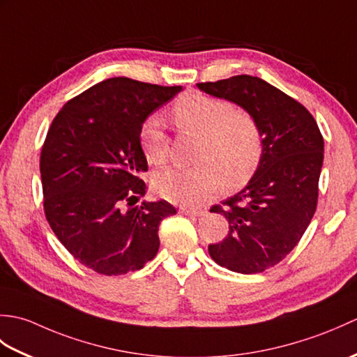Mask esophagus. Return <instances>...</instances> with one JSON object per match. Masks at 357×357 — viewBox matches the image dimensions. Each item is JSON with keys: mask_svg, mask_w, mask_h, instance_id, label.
Wrapping results in <instances>:
<instances>
[{"mask_svg": "<svg viewBox=\"0 0 357 357\" xmlns=\"http://www.w3.org/2000/svg\"><path fill=\"white\" fill-rule=\"evenodd\" d=\"M179 213L187 215V216H201L204 211L202 210H196V208H188V207H181Z\"/></svg>", "mask_w": 357, "mask_h": 357, "instance_id": "34e87169", "label": "esophagus"}]
</instances>
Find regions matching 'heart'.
<instances>
[{
    "instance_id": "heart-1",
    "label": "heart",
    "mask_w": 357,
    "mask_h": 357,
    "mask_svg": "<svg viewBox=\"0 0 357 357\" xmlns=\"http://www.w3.org/2000/svg\"><path fill=\"white\" fill-rule=\"evenodd\" d=\"M170 121L179 133L195 136L190 169H169L153 176V188L162 198L198 206L221 190L252 178L261 162L264 138L252 112L201 92H187L173 102ZM142 153L151 165L167 159V138L156 118L144 121L139 132Z\"/></svg>"
}]
</instances>
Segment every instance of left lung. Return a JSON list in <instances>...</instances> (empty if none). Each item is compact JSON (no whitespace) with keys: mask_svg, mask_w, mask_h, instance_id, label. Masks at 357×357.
Wrapping results in <instances>:
<instances>
[{"mask_svg":"<svg viewBox=\"0 0 357 357\" xmlns=\"http://www.w3.org/2000/svg\"><path fill=\"white\" fill-rule=\"evenodd\" d=\"M198 87L250 110L261 126L264 150L253 178L238 195L210 208L229 219V234L210 244L208 253L231 271L262 273L285 259L314 215L322 133L304 105L257 77L236 75Z\"/></svg>","mask_w":357,"mask_h":357,"instance_id":"left-lung-1","label":"left lung"}]
</instances>
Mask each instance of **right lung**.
Returning <instances> with one entry per match:
<instances>
[{"label": "right lung", "mask_w": 357, "mask_h": 357, "mask_svg": "<svg viewBox=\"0 0 357 357\" xmlns=\"http://www.w3.org/2000/svg\"><path fill=\"white\" fill-rule=\"evenodd\" d=\"M183 87L110 78L72 98L53 118L40 156L43 204L56 238L84 267L107 276L142 268L159 248L170 202H142L147 172L139 132ZM128 210H125V207Z\"/></svg>", "instance_id": "add662e5"}]
</instances>
